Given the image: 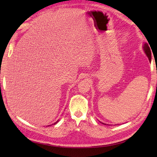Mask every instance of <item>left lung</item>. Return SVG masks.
Listing matches in <instances>:
<instances>
[{
    "mask_svg": "<svg viewBox=\"0 0 157 157\" xmlns=\"http://www.w3.org/2000/svg\"><path fill=\"white\" fill-rule=\"evenodd\" d=\"M143 50H144V51L145 52L146 55L147 56V57L149 59V61L151 62V48L149 47L148 44H147V43H144V44H143ZM102 124H105V125H106L105 124V123H102Z\"/></svg>",
    "mask_w": 157,
    "mask_h": 157,
    "instance_id": "obj_1",
    "label": "left lung"
}]
</instances>
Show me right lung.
I'll list each match as a JSON object with an SVG mask.
<instances>
[{
	"label": "right lung",
	"instance_id": "right-lung-1",
	"mask_svg": "<svg viewBox=\"0 0 157 157\" xmlns=\"http://www.w3.org/2000/svg\"><path fill=\"white\" fill-rule=\"evenodd\" d=\"M59 120H57V121H56L55 123H52V125H55V124H56V123H57L58 122H59ZM50 125H48V126H50Z\"/></svg>",
	"mask_w": 157,
	"mask_h": 157
}]
</instances>
